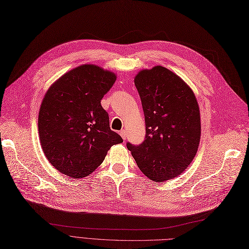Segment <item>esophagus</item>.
Masks as SVG:
<instances>
[{
	"mask_svg": "<svg viewBox=\"0 0 249 249\" xmlns=\"http://www.w3.org/2000/svg\"><path fill=\"white\" fill-rule=\"evenodd\" d=\"M120 134H121V136H122V138L125 141V139H126V135H125V130H124V129H122L121 131H120Z\"/></svg>",
	"mask_w": 249,
	"mask_h": 249,
	"instance_id": "obj_1",
	"label": "esophagus"
}]
</instances>
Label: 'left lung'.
Listing matches in <instances>:
<instances>
[{
    "mask_svg": "<svg viewBox=\"0 0 249 249\" xmlns=\"http://www.w3.org/2000/svg\"><path fill=\"white\" fill-rule=\"evenodd\" d=\"M145 122V138L126 142L140 170L163 182L177 177L193 160L200 142L201 123L192 89L163 66L144 69L135 77Z\"/></svg>",
    "mask_w": 249,
    "mask_h": 249,
    "instance_id": "8db88e82",
    "label": "left lung"
}]
</instances>
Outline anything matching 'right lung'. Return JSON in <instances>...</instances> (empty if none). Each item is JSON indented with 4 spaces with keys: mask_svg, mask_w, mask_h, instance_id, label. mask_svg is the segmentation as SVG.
<instances>
[{
    "mask_svg": "<svg viewBox=\"0 0 249 249\" xmlns=\"http://www.w3.org/2000/svg\"><path fill=\"white\" fill-rule=\"evenodd\" d=\"M116 76L85 64L68 71L43 98L38 129L41 147L50 164L72 178L90 175L122 137L109 127L100 100Z\"/></svg>",
    "mask_w": 249,
    "mask_h": 249,
    "instance_id": "right-lung-1",
    "label": "right lung"
}]
</instances>
